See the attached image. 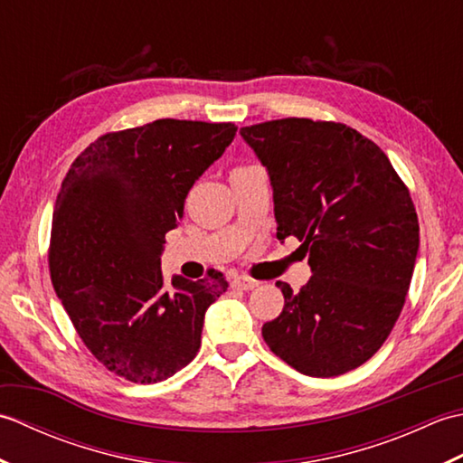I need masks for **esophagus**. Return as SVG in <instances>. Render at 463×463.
Returning <instances> with one entry per match:
<instances>
[{
    "mask_svg": "<svg viewBox=\"0 0 463 463\" xmlns=\"http://www.w3.org/2000/svg\"><path fill=\"white\" fill-rule=\"evenodd\" d=\"M257 284H259L257 280L244 277V274H241V277H234V280H232V287L241 288V290H252Z\"/></svg>",
    "mask_w": 463,
    "mask_h": 463,
    "instance_id": "obj_1",
    "label": "esophagus"
}]
</instances>
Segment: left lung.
Returning <instances> with one entry per match:
<instances>
[{"label": "left lung", "mask_w": 463, "mask_h": 463, "mask_svg": "<svg viewBox=\"0 0 463 463\" xmlns=\"http://www.w3.org/2000/svg\"><path fill=\"white\" fill-rule=\"evenodd\" d=\"M267 166L277 237H297L312 277L277 282L284 308L262 326L279 358L314 378L362 366L406 302L420 224L404 181L380 146L334 121L288 117L241 129Z\"/></svg>", "instance_id": "obj_1"}]
</instances>
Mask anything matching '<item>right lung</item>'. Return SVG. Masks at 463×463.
<instances>
[{
	"label": "right lung",
	"mask_w": 463,
	"mask_h": 463,
	"mask_svg": "<svg viewBox=\"0 0 463 463\" xmlns=\"http://www.w3.org/2000/svg\"><path fill=\"white\" fill-rule=\"evenodd\" d=\"M234 135V123L156 119L101 135L65 175L49 272L80 338L117 376L156 383L201 348L204 312L229 282L211 270L166 288L161 254L191 186Z\"/></svg>",
	"instance_id": "add662e5"
}]
</instances>
